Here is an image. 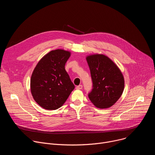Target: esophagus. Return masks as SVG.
<instances>
[{
    "mask_svg": "<svg viewBox=\"0 0 155 155\" xmlns=\"http://www.w3.org/2000/svg\"><path fill=\"white\" fill-rule=\"evenodd\" d=\"M82 87H83V86L81 84H80V85L76 86V89L77 90H81Z\"/></svg>",
    "mask_w": 155,
    "mask_h": 155,
    "instance_id": "34e87169",
    "label": "esophagus"
}]
</instances>
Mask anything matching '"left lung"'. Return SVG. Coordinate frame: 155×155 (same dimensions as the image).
<instances>
[{
    "label": "left lung",
    "mask_w": 155,
    "mask_h": 155,
    "mask_svg": "<svg viewBox=\"0 0 155 155\" xmlns=\"http://www.w3.org/2000/svg\"><path fill=\"white\" fill-rule=\"evenodd\" d=\"M86 59L93 81L92 91L88 94L89 99L99 108L112 107L124 90V80L121 71L104 54H91Z\"/></svg>",
    "instance_id": "8db88e82"
}]
</instances>
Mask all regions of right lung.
<instances>
[{"label": "right lung", "instance_id": "add662e5", "mask_svg": "<svg viewBox=\"0 0 155 155\" xmlns=\"http://www.w3.org/2000/svg\"><path fill=\"white\" fill-rule=\"evenodd\" d=\"M71 52L52 50L38 62L31 78L34 101L46 110H56L65 103L75 86L65 69Z\"/></svg>", "mask_w": 155, "mask_h": 155}]
</instances>
